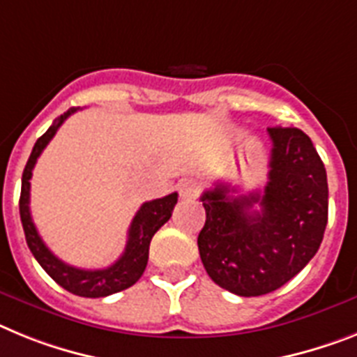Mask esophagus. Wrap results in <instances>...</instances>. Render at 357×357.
<instances>
[{"instance_id":"1","label":"esophagus","mask_w":357,"mask_h":357,"mask_svg":"<svg viewBox=\"0 0 357 357\" xmlns=\"http://www.w3.org/2000/svg\"><path fill=\"white\" fill-rule=\"evenodd\" d=\"M199 181L197 178H182L178 182V195H181V199L184 200H191L195 199L197 195H199Z\"/></svg>"}]
</instances>
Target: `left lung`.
<instances>
[{"mask_svg": "<svg viewBox=\"0 0 357 357\" xmlns=\"http://www.w3.org/2000/svg\"><path fill=\"white\" fill-rule=\"evenodd\" d=\"M267 133L273 149L261 193L234 197V188L216 184L200 197L206 224L197 242L204 267L216 285L248 298L294 278L318 252L327 227V172L309 135L294 126Z\"/></svg>", "mask_w": 357, "mask_h": 357, "instance_id": "left-lung-1", "label": "left lung"}]
</instances>
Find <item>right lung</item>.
<instances>
[{
  "label": "right lung",
  "instance_id": "obj_1",
  "mask_svg": "<svg viewBox=\"0 0 357 357\" xmlns=\"http://www.w3.org/2000/svg\"><path fill=\"white\" fill-rule=\"evenodd\" d=\"M77 109L79 108H70L61 117H57L54 124L33 144L29 162L23 169V178H21L20 215L29 249L32 251L33 258L39 261V266L47 271V274L54 282L59 283L61 287L66 289L72 294H77V296L105 298L132 287L133 283L141 278L146 266H148L149 242L153 238V234L169 220L178 195L172 193L167 197H162V199L149 200V202L142 204L141 209L133 216L130 231H128V242L123 257L106 269H77V267L68 266L63 260H59L45 245L36 225H33L32 215H30V178H32V169L38 162L39 155L43 153V149L47 148L48 142L54 139L61 124L65 123L70 115L75 114Z\"/></svg>",
  "mask_w": 357,
  "mask_h": 357
}]
</instances>
